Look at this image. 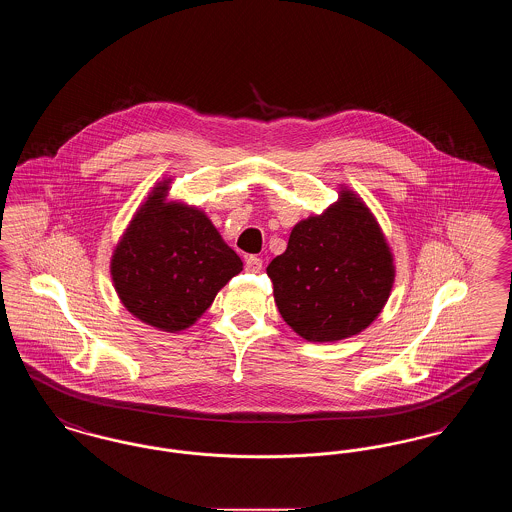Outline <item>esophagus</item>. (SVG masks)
Instances as JSON below:
<instances>
[{"label": "esophagus", "mask_w": 512, "mask_h": 512, "mask_svg": "<svg viewBox=\"0 0 512 512\" xmlns=\"http://www.w3.org/2000/svg\"><path fill=\"white\" fill-rule=\"evenodd\" d=\"M245 270H247V272H261V270H263V259H259V257H255V255L247 257V259H245Z\"/></svg>", "instance_id": "34e87169"}]
</instances>
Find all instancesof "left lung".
Masks as SVG:
<instances>
[{
	"instance_id": "left-lung-1",
	"label": "left lung",
	"mask_w": 512,
	"mask_h": 512,
	"mask_svg": "<svg viewBox=\"0 0 512 512\" xmlns=\"http://www.w3.org/2000/svg\"><path fill=\"white\" fill-rule=\"evenodd\" d=\"M274 301L307 341L363 332L390 297L395 265L386 236L365 201L347 188L322 215L293 226L288 247L267 267Z\"/></svg>"
}]
</instances>
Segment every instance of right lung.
<instances>
[{"label": "right lung", "instance_id": "obj_1", "mask_svg": "<svg viewBox=\"0 0 512 512\" xmlns=\"http://www.w3.org/2000/svg\"><path fill=\"white\" fill-rule=\"evenodd\" d=\"M169 182H159L130 220L111 257V278L128 313L180 332L244 263L201 209L167 199Z\"/></svg>", "mask_w": 512, "mask_h": 512}]
</instances>
